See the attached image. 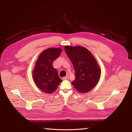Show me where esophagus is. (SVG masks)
I'll return each instance as SVG.
<instances>
[{"instance_id":"obj_1","label":"esophagus","mask_w":132,"mask_h":132,"mask_svg":"<svg viewBox=\"0 0 132 132\" xmlns=\"http://www.w3.org/2000/svg\"><path fill=\"white\" fill-rule=\"evenodd\" d=\"M68 78H69V76L68 75H67V76H65V77H63L62 79H63V80H66V79H68Z\"/></svg>"}]
</instances>
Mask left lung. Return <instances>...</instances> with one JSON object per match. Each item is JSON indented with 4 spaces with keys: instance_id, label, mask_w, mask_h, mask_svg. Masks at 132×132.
<instances>
[{
    "instance_id": "left-lung-1",
    "label": "left lung",
    "mask_w": 132,
    "mask_h": 132,
    "mask_svg": "<svg viewBox=\"0 0 132 132\" xmlns=\"http://www.w3.org/2000/svg\"><path fill=\"white\" fill-rule=\"evenodd\" d=\"M64 50L75 70V80L72 84L81 93H86L97 85L101 69L93 55L82 46H66Z\"/></svg>"
}]
</instances>
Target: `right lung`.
<instances>
[{"mask_svg": "<svg viewBox=\"0 0 132 132\" xmlns=\"http://www.w3.org/2000/svg\"><path fill=\"white\" fill-rule=\"evenodd\" d=\"M62 51L59 48H48L39 54L36 62L32 71L34 80L38 88L45 93H53L62 81L52 65Z\"/></svg>", "mask_w": 132, "mask_h": 132, "instance_id": "1", "label": "right lung"}]
</instances>
